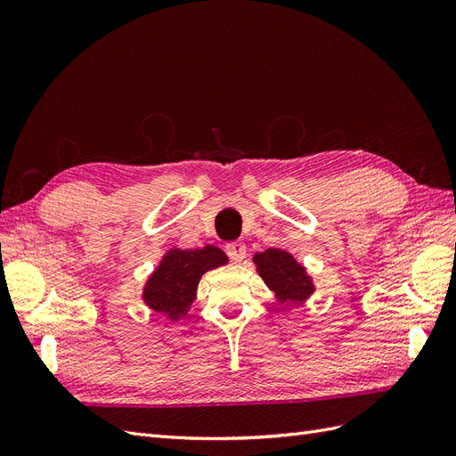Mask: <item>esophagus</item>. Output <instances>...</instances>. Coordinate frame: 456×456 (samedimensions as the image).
<instances>
[{
  "label": "esophagus",
  "mask_w": 456,
  "mask_h": 456,
  "mask_svg": "<svg viewBox=\"0 0 456 456\" xmlns=\"http://www.w3.org/2000/svg\"><path fill=\"white\" fill-rule=\"evenodd\" d=\"M226 253L233 262H241L247 255V247L243 241H230L226 245Z\"/></svg>",
  "instance_id": "esophagus-1"
}]
</instances>
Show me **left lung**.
Masks as SVG:
<instances>
[{"instance_id": "left-lung-1", "label": "left lung", "mask_w": 456, "mask_h": 456, "mask_svg": "<svg viewBox=\"0 0 456 456\" xmlns=\"http://www.w3.org/2000/svg\"><path fill=\"white\" fill-rule=\"evenodd\" d=\"M253 262L256 265L258 275L270 287V291L275 293V298L281 305H302L315 291L306 268L298 265L291 253L272 247L265 253H256Z\"/></svg>"}]
</instances>
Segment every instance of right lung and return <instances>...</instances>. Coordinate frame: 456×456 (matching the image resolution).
Returning a JSON list of instances; mask_svg holds the SVG:
<instances>
[{
	"label": "right lung",
	"instance_id": "1",
	"mask_svg": "<svg viewBox=\"0 0 456 456\" xmlns=\"http://www.w3.org/2000/svg\"><path fill=\"white\" fill-rule=\"evenodd\" d=\"M228 256L215 245L203 249H171L165 253L154 273L150 275L142 300L146 306L176 322L188 314L196 300L198 283L205 272L223 266Z\"/></svg>",
	"mask_w": 456,
	"mask_h": 456
}]
</instances>
